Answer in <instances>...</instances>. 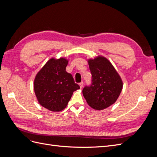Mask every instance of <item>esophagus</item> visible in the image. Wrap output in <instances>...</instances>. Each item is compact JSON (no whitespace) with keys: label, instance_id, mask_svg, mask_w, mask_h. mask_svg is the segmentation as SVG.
Here are the masks:
<instances>
[{"label":"esophagus","instance_id":"34e87169","mask_svg":"<svg viewBox=\"0 0 157 157\" xmlns=\"http://www.w3.org/2000/svg\"><path fill=\"white\" fill-rule=\"evenodd\" d=\"M78 84H79V86H80V88H82L83 87L84 82H80Z\"/></svg>","mask_w":157,"mask_h":157}]
</instances>
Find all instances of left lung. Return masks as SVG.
I'll return each mask as SVG.
<instances>
[{
  "label": "left lung",
  "instance_id": "left-lung-1",
  "mask_svg": "<svg viewBox=\"0 0 157 157\" xmlns=\"http://www.w3.org/2000/svg\"><path fill=\"white\" fill-rule=\"evenodd\" d=\"M92 83L82 90L88 105L96 110H103L115 103L122 91V81L107 59L98 56L88 60Z\"/></svg>",
  "mask_w": 157,
  "mask_h": 157
}]
</instances>
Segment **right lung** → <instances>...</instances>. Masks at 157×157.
<instances>
[{"mask_svg": "<svg viewBox=\"0 0 157 157\" xmlns=\"http://www.w3.org/2000/svg\"><path fill=\"white\" fill-rule=\"evenodd\" d=\"M65 58L48 60L36 75L34 90L40 105L51 111H61L67 107L73 92L80 88L65 69Z\"/></svg>", "mask_w": 157, "mask_h": 157, "instance_id": "obj_1", "label": "right lung"}]
</instances>
